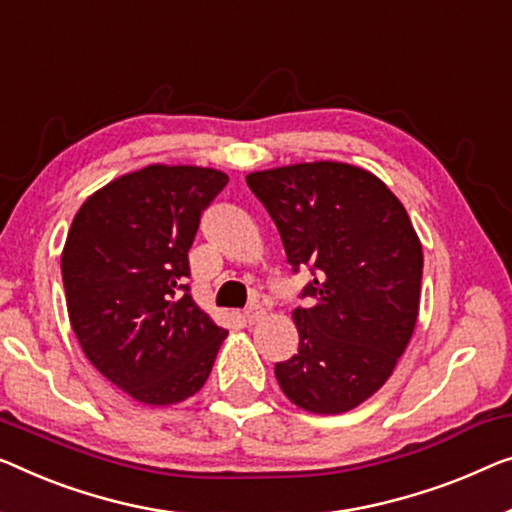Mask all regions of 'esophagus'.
<instances>
[{
  "label": "esophagus",
  "instance_id": "obj_1",
  "mask_svg": "<svg viewBox=\"0 0 512 512\" xmlns=\"http://www.w3.org/2000/svg\"><path fill=\"white\" fill-rule=\"evenodd\" d=\"M262 317H264V310L259 308V305H250V308L243 312V319H246L248 324H257Z\"/></svg>",
  "mask_w": 512,
  "mask_h": 512
}]
</instances>
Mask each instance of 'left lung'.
Listing matches in <instances>:
<instances>
[{"label":"left lung","mask_w":512,"mask_h":512,"mask_svg":"<svg viewBox=\"0 0 512 512\" xmlns=\"http://www.w3.org/2000/svg\"><path fill=\"white\" fill-rule=\"evenodd\" d=\"M250 190L276 223L287 262L315 280L296 308L299 354L276 379L299 409L345 414L393 375L418 319L423 246L407 209L363 167L315 160L250 172Z\"/></svg>","instance_id":"left-lung-1"}]
</instances>
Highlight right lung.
I'll return each mask as SVG.
<instances>
[{
	"instance_id": "right-lung-1",
	"label": "right lung",
	"mask_w": 512,
	"mask_h": 512,
	"mask_svg": "<svg viewBox=\"0 0 512 512\" xmlns=\"http://www.w3.org/2000/svg\"><path fill=\"white\" fill-rule=\"evenodd\" d=\"M230 181L197 165H147L98 188L61 253L71 326L89 363L149 407L188 400L227 331L188 294L202 211Z\"/></svg>"
}]
</instances>
